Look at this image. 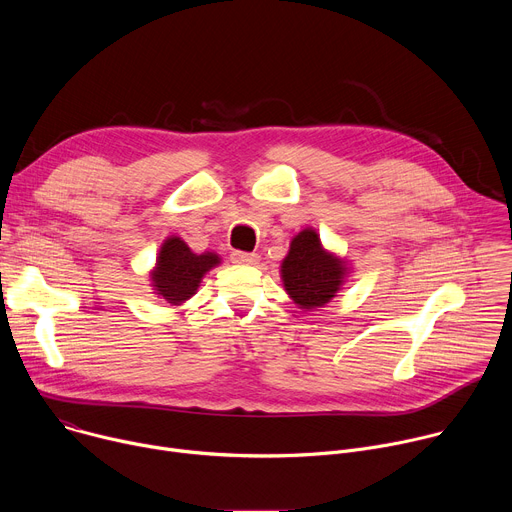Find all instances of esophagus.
I'll return each instance as SVG.
<instances>
[{"instance_id":"obj_1","label":"esophagus","mask_w":512,"mask_h":512,"mask_svg":"<svg viewBox=\"0 0 512 512\" xmlns=\"http://www.w3.org/2000/svg\"><path fill=\"white\" fill-rule=\"evenodd\" d=\"M233 263H239V265H255L259 263V255L257 253H243V251H235L231 255Z\"/></svg>"}]
</instances>
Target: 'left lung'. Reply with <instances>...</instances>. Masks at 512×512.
Here are the masks:
<instances>
[{"mask_svg": "<svg viewBox=\"0 0 512 512\" xmlns=\"http://www.w3.org/2000/svg\"><path fill=\"white\" fill-rule=\"evenodd\" d=\"M279 273L287 296L298 308L312 312L336 298L350 275V263L328 251L316 229L306 227L291 239Z\"/></svg>", "mask_w": 512, "mask_h": 512, "instance_id": "1", "label": "left lung"}]
</instances>
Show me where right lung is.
<instances>
[{
  "mask_svg": "<svg viewBox=\"0 0 512 512\" xmlns=\"http://www.w3.org/2000/svg\"><path fill=\"white\" fill-rule=\"evenodd\" d=\"M221 263V255L214 251L194 253L182 237L170 235L160 245L156 265L150 271V285L166 304L182 306L196 294L204 275Z\"/></svg>",
  "mask_w": 512,
  "mask_h": 512,
  "instance_id": "1",
  "label": "right lung"
}]
</instances>
